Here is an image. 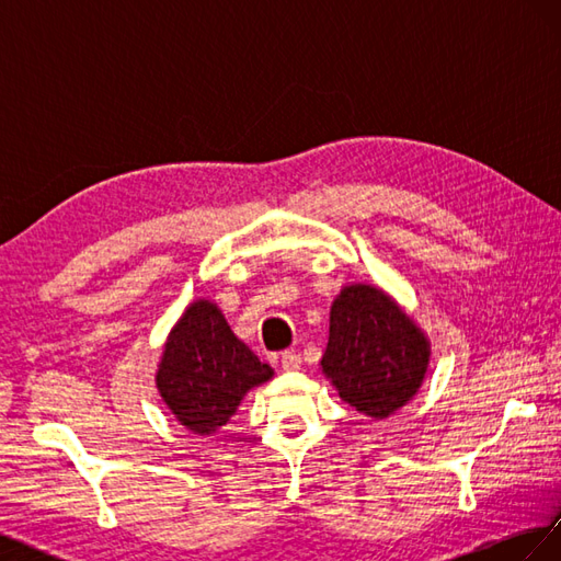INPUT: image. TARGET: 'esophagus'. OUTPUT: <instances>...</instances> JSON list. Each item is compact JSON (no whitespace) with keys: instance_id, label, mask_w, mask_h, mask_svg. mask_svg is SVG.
<instances>
[{"instance_id":"obj_1","label":"esophagus","mask_w":561,"mask_h":561,"mask_svg":"<svg viewBox=\"0 0 561 561\" xmlns=\"http://www.w3.org/2000/svg\"><path fill=\"white\" fill-rule=\"evenodd\" d=\"M280 367L287 371H295L301 367V355L297 351H285L280 355Z\"/></svg>"}]
</instances>
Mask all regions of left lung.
<instances>
[{"label": "left lung", "mask_w": 561, "mask_h": 561, "mask_svg": "<svg viewBox=\"0 0 561 561\" xmlns=\"http://www.w3.org/2000/svg\"><path fill=\"white\" fill-rule=\"evenodd\" d=\"M322 371L339 398L371 419H386L410 400L428 365V342L377 287H344L330 311Z\"/></svg>", "instance_id": "8db88e82"}]
</instances>
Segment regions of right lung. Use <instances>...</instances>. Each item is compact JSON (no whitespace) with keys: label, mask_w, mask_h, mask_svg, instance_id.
<instances>
[{"label":"right lung","mask_w":561,"mask_h":561,"mask_svg":"<svg viewBox=\"0 0 561 561\" xmlns=\"http://www.w3.org/2000/svg\"><path fill=\"white\" fill-rule=\"evenodd\" d=\"M271 375L274 369L233 336L215 304L194 301L168 339L157 386L182 426L208 435Z\"/></svg>","instance_id":"1"}]
</instances>
